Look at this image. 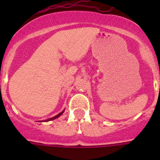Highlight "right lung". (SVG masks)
Masks as SVG:
<instances>
[{
  "label": "right lung",
  "instance_id": "1",
  "mask_svg": "<svg viewBox=\"0 0 160 160\" xmlns=\"http://www.w3.org/2000/svg\"><path fill=\"white\" fill-rule=\"evenodd\" d=\"M63 112H64V111H62V112H61L60 114H58V115H56V116L53 117V118H49V119H47V120H45V122H48V121H51V120H53V119H55V118H58L59 116H61V115H62V113H63ZM42 122H43V121H42Z\"/></svg>",
  "mask_w": 160,
  "mask_h": 160
}]
</instances>
